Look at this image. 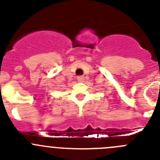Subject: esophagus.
<instances>
[{
    "label": "esophagus",
    "mask_w": 160,
    "mask_h": 160,
    "mask_svg": "<svg viewBox=\"0 0 160 160\" xmlns=\"http://www.w3.org/2000/svg\"><path fill=\"white\" fill-rule=\"evenodd\" d=\"M77 79L79 82H83V80H84V77H83V76H78Z\"/></svg>",
    "instance_id": "1"
}]
</instances>
